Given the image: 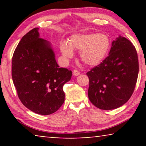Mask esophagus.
I'll use <instances>...</instances> for the list:
<instances>
[{
    "label": "esophagus",
    "mask_w": 146,
    "mask_h": 146,
    "mask_svg": "<svg viewBox=\"0 0 146 146\" xmlns=\"http://www.w3.org/2000/svg\"><path fill=\"white\" fill-rule=\"evenodd\" d=\"M72 73H73V75L75 76H77L80 75V72L78 70H74Z\"/></svg>",
    "instance_id": "1"
}]
</instances>
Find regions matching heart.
Returning a JSON list of instances; mask_svg holds the SVG:
<instances>
[{
    "mask_svg": "<svg viewBox=\"0 0 146 146\" xmlns=\"http://www.w3.org/2000/svg\"><path fill=\"white\" fill-rule=\"evenodd\" d=\"M110 46L106 35L98 33L77 34L70 38L68 42L60 43V50L66 58L74 56L73 50H80V56L86 64L95 66L103 60Z\"/></svg>",
    "mask_w": 146,
    "mask_h": 146,
    "instance_id": "1",
    "label": "heart"
}]
</instances>
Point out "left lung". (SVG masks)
I'll return each instance as SVG.
<instances>
[{"mask_svg":"<svg viewBox=\"0 0 146 146\" xmlns=\"http://www.w3.org/2000/svg\"><path fill=\"white\" fill-rule=\"evenodd\" d=\"M138 72V58L134 46L119 36L111 43L108 56L86 73L90 101L104 110L121 106L134 91Z\"/></svg>","mask_w":146,"mask_h":146,"instance_id":"left-lung-1","label":"left lung"}]
</instances>
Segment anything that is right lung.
I'll return each mask as SVG.
<instances>
[{"label": "right lung", "mask_w": 146, "mask_h": 146, "mask_svg": "<svg viewBox=\"0 0 146 146\" xmlns=\"http://www.w3.org/2000/svg\"><path fill=\"white\" fill-rule=\"evenodd\" d=\"M38 30L26 34L16 48L12 78L23 104L38 114L49 115L63 104V86L72 73L59 67L50 43L40 38Z\"/></svg>", "instance_id": "right-lung-1"}]
</instances>
